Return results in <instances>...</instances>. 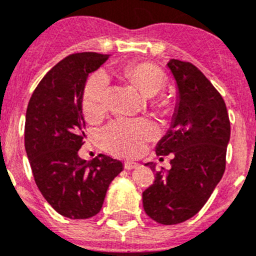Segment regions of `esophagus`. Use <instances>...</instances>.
<instances>
[{
    "label": "esophagus",
    "instance_id": "obj_1",
    "mask_svg": "<svg viewBox=\"0 0 256 256\" xmlns=\"http://www.w3.org/2000/svg\"><path fill=\"white\" fill-rule=\"evenodd\" d=\"M138 167V163H136V162H128V160H126V163H124V168L126 170H134V168H137Z\"/></svg>",
    "mask_w": 256,
    "mask_h": 256
}]
</instances>
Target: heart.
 <instances>
[{
    "label": "heart",
    "mask_w": 256,
    "mask_h": 256,
    "mask_svg": "<svg viewBox=\"0 0 256 256\" xmlns=\"http://www.w3.org/2000/svg\"><path fill=\"white\" fill-rule=\"evenodd\" d=\"M123 76L137 88L146 98L150 99V108L163 116H171L174 102L170 96H156L167 84L166 74L150 62H133L123 69ZM109 82L104 72H96L88 79L82 94V110L89 119L100 118L109 100ZM156 137L154 126L148 122L119 119L112 122L100 133L103 144L119 156L140 154L146 143Z\"/></svg>",
    "instance_id": "obj_1"
}]
</instances>
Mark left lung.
Segmentation results:
<instances>
[{"label": "left lung", "mask_w": 256, "mask_h": 256, "mask_svg": "<svg viewBox=\"0 0 256 256\" xmlns=\"http://www.w3.org/2000/svg\"><path fill=\"white\" fill-rule=\"evenodd\" d=\"M167 66L178 93L172 124L156 153L174 158L170 171L146 164L156 177L142 197L152 220L174 225L196 215L222 178L230 120L222 96L194 64L171 59Z\"/></svg>", "instance_id": "8db88e82"}]
</instances>
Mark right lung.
Returning <instances> with one entry per match:
<instances>
[{
  "label": "right lung",
  "mask_w": 256,
  "mask_h": 256,
  "mask_svg": "<svg viewBox=\"0 0 256 256\" xmlns=\"http://www.w3.org/2000/svg\"><path fill=\"white\" fill-rule=\"evenodd\" d=\"M98 52L72 54L42 78L26 110L25 148L38 190L60 215L89 218L103 206L123 163L106 154L85 160L82 94L88 75L108 60Z\"/></svg>",
  "instance_id": "add662e5"
}]
</instances>
